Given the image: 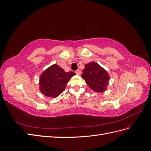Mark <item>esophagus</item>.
<instances>
[{"instance_id": "1", "label": "esophagus", "mask_w": 151, "mask_h": 151, "mask_svg": "<svg viewBox=\"0 0 151 151\" xmlns=\"http://www.w3.org/2000/svg\"><path fill=\"white\" fill-rule=\"evenodd\" d=\"M76 74H77V75H80L81 74V71H80V70H77L76 71Z\"/></svg>"}]
</instances>
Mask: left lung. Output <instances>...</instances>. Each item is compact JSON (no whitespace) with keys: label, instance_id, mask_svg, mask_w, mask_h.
<instances>
[{"label":"left lung","instance_id":"left-lung-1","mask_svg":"<svg viewBox=\"0 0 151 151\" xmlns=\"http://www.w3.org/2000/svg\"><path fill=\"white\" fill-rule=\"evenodd\" d=\"M81 77L89 88L96 93L104 92L109 83V76L106 70L96 62L85 65Z\"/></svg>","mask_w":151,"mask_h":151}]
</instances>
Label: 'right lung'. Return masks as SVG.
<instances>
[{
  "mask_svg": "<svg viewBox=\"0 0 151 151\" xmlns=\"http://www.w3.org/2000/svg\"><path fill=\"white\" fill-rule=\"evenodd\" d=\"M74 75V72H66L57 64L51 65L40 76L39 84L41 93L50 98L58 96Z\"/></svg>",
  "mask_w": 151,
  "mask_h": 151,
  "instance_id": "obj_1",
  "label": "right lung"
}]
</instances>
